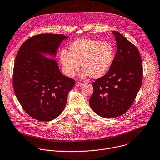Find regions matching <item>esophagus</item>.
<instances>
[{
  "instance_id": "esophagus-1",
  "label": "esophagus",
  "mask_w": 160,
  "mask_h": 160,
  "mask_svg": "<svg viewBox=\"0 0 160 160\" xmlns=\"http://www.w3.org/2000/svg\"><path fill=\"white\" fill-rule=\"evenodd\" d=\"M82 85H83V83L80 82H77L76 83V87H82Z\"/></svg>"
}]
</instances>
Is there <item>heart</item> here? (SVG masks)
<instances>
[{
  "instance_id": "heart-1",
  "label": "heart",
  "mask_w": 160,
  "mask_h": 160,
  "mask_svg": "<svg viewBox=\"0 0 160 160\" xmlns=\"http://www.w3.org/2000/svg\"><path fill=\"white\" fill-rule=\"evenodd\" d=\"M115 58L113 45L108 42L79 38L69 47V53L63 51L61 61L66 74L73 77L79 69V63L84 70L82 78L92 79L103 77L111 68Z\"/></svg>"
}]
</instances>
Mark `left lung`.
<instances>
[{"label":"left lung","mask_w":160,"mask_h":160,"mask_svg":"<svg viewBox=\"0 0 160 160\" xmlns=\"http://www.w3.org/2000/svg\"><path fill=\"white\" fill-rule=\"evenodd\" d=\"M117 53L111 68L92 84L91 108L104 118H114L125 113L132 106L141 87L143 67L140 54L124 36L113 31Z\"/></svg>","instance_id":"1"}]
</instances>
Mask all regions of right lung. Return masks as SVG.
I'll return each instance as SVG.
<instances>
[{"instance_id": "obj_1", "label": "right lung", "mask_w": 160, "mask_h": 160, "mask_svg": "<svg viewBox=\"0 0 160 160\" xmlns=\"http://www.w3.org/2000/svg\"><path fill=\"white\" fill-rule=\"evenodd\" d=\"M68 38L59 34L32 36L20 47L13 73L15 95L29 116L40 121L58 117L65 107L67 96L75 80L63 76L55 56L60 43Z\"/></svg>"}]
</instances>
